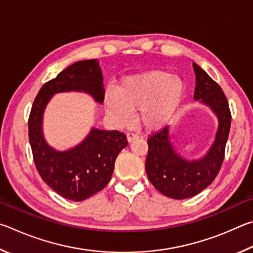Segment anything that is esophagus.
Returning <instances> with one entry per match:
<instances>
[{"instance_id":"obj_1","label":"esophagus","mask_w":253,"mask_h":253,"mask_svg":"<svg viewBox=\"0 0 253 253\" xmlns=\"http://www.w3.org/2000/svg\"><path fill=\"white\" fill-rule=\"evenodd\" d=\"M126 139H127V141H129V142H132L133 140L139 139V135L135 134V133H132V132H129V133L126 134Z\"/></svg>"}]
</instances>
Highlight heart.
<instances>
[{
  "label": "heart",
  "mask_w": 253,
  "mask_h": 253,
  "mask_svg": "<svg viewBox=\"0 0 253 253\" xmlns=\"http://www.w3.org/2000/svg\"><path fill=\"white\" fill-rule=\"evenodd\" d=\"M185 83L165 71H149L127 77L117 86V94L106 92L105 113L117 127L130 126L132 111L148 130H159L169 123L183 102Z\"/></svg>",
  "instance_id": "heart-1"
}]
</instances>
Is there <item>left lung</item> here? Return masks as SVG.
Here are the masks:
<instances>
[{
    "label": "left lung",
    "mask_w": 253,
    "mask_h": 253,
    "mask_svg": "<svg viewBox=\"0 0 253 253\" xmlns=\"http://www.w3.org/2000/svg\"><path fill=\"white\" fill-rule=\"evenodd\" d=\"M193 69L197 82L193 99L209 106L219 122L209 151L198 160L180 156L172 144L170 126L163 127L148 140L145 171L150 182L158 191L175 200L196 196L215 179L222 166L231 126V113L222 88L197 63H193Z\"/></svg>",
    "instance_id": "left-lung-1"
}]
</instances>
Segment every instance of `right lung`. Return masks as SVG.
Listing matches in <instances>:
<instances>
[{
    "instance_id": "right-lung-1",
    "label": "right lung",
    "mask_w": 253,
    "mask_h": 253,
    "mask_svg": "<svg viewBox=\"0 0 253 253\" xmlns=\"http://www.w3.org/2000/svg\"><path fill=\"white\" fill-rule=\"evenodd\" d=\"M104 84L96 59L75 62L46 82L39 91L29 117V140L35 167L42 180L61 197L83 201L101 191L110 182L115 159L127 145L119 131L92 127L90 133L74 148L59 151L43 135V114L56 93L84 92L102 104Z\"/></svg>"
}]
</instances>
